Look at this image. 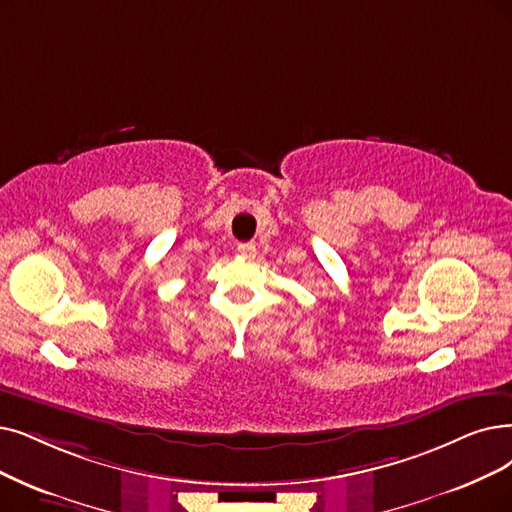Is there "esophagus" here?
Segmentation results:
<instances>
[{"instance_id": "esophagus-1", "label": "esophagus", "mask_w": 512, "mask_h": 512, "mask_svg": "<svg viewBox=\"0 0 512 512\" xmlns=\"http://www.w3.org/2000/svg\"><path fill=\"white\" fill-rule=\"evenodd\" d=\"M237 252L245 258H254L256 256V245L254 243H239L237 245Z\"/></svg>"}]
</instances>
